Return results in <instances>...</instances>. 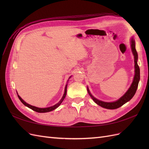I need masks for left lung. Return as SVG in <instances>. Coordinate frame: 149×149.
Masks as SVG:
<instances>
[{
	"label": "left lung",
	"mask_w": 149,
	"mask_h": 149,
	"mask_svg": "<svg viewBox=\"0 0 149 149\" xmlns=\"http://www.w3.org/2000/svg\"><path fill=\"white\" fill-rule=\"evenodd\" d=\"M130 43H131V49L133 55L134 56V63H135V75L134 77V79L132 83L130 86L129 89L127 90V91L126 92L124 95L122 96L119 100L114 102H104L100 100H97L96 98L94 97L92 94L90 93L88 88H87L88 92L89 94V96L91 97L93 100L97 104L100 106L104 108L108 109H115L117 108H119L120 106L124 105L125 103L129 101L134 96V94H136V92L137 91V89L138 87L139 82L140 80V68L139 66L137 64V60H138V55L136 49V43H135V40L133 38H131L130 40Z\"/></svg>",
	"instance_id": "8db88e82"
}]
</instances>
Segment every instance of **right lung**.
<instances>
[{"label":"right lung","instance_id":"add662e5","mask_svg":"<svg viewBox=\"0 0 149 149\" xmlns=\"http://www.w3.org/2000/svg\"><path fill=\"white\" fill-rule=\"evenodd\" d=\"M70 78H71V76L70 77ZM70 78H69V79H70ZM66 91H67V84L66 85V86H65V93H64L63 96L62 98L61 99V100H60L59 102H58L57 104H56L55 105H54V106H51V107H46V108H39V107H35V106H33L30 105V104H29L28 103H26V102H25L23 100H22V99L20 97V96L19 95H18V93H17V96H18V97H19V100H20V101H21L22 103H23L25 106L29 107L30 109H32V110L34 111H36V112H40V113H43V112H50V111H53L54 109H55L56 108H57L58 106H59L61 104V102H63V101L64 100V99H65V96H66Z\"/></svg>","mask_w":149,"mask_h":149}]
</instances>
